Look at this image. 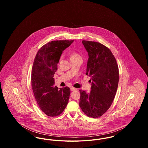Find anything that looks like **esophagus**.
<instances>
[{
	"label": "esophagus",
	"mask_w": 148,
	"mask_h": 148,
	"mask_svg": "<svg viewBox=\"0 0 148 148\" xmlns=\"http://www.w3.org/2000/svg\"><path fill=\"white\" fill-rule=\"evenodd\" d=\"M77 88H73V87H71V91H74V90H77Z\"/></svg>",
	"instance_id": "1"
}]
</instances>
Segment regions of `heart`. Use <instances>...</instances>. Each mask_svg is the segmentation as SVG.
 Segmentation results:
<instances>
[{
    "instance_id": "heart-1",
    "label": "heart",
    "mask_w": 148,
    "mask_h": 148,
    "mask_svg": "<svg viewBox=\"0 0 148 148\" xmlns=\"http://www.w3.org/2000/svg\"><path fill=\"white\" fill-rule=\"evenodd\" d=\"M79 56L78 55H77V54H73L72 56H71V57H73V56Z\"/></svg>"
}]
</instances>
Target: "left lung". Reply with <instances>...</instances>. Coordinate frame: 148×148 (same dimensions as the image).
Here are the masks:
<instances>
[{
    "label": "left lung",
    "instance_id": "left-lung-1",
    "mask_svg": "<svg viewBox=\"0 0 148 148\" xmlns=\"http://www.w3.org/2000/svg\"><path fill=\"white\" fill-rule=\"evenodd\" d=\"M88 53L86 75L90 77L91 91L80 90L79 106L88 116L98 118L109 109L119 83V69L112 51L101 43L83 40Z\"/></svg>",
    "mask_w": 148,
    "mask_h": 148
}]
</instances>
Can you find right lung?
<instances>
[{"label": "right lung", "instance_id": "obj_1", "mask_svg": "<svg viewBox=\"0 0 148 148\" xmlns=\"http://www.w3.org/2000/svg\"><path fill=\"white\" fill-rule=\"evenodd\" d=\"M74 40H56L43 45L37 53L33 65L31 83L35 100L43 113L56 116L68 103L71 89L54 86V75L63 51Z\"/></svg>", "mask_w": 148, "mask_h": 148}]
</instances>
